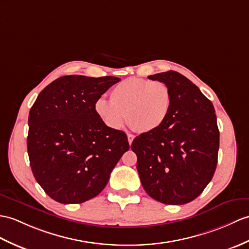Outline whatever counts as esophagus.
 Returning <instances> with one entry per match:
<instances>
[{
  "label": "esophagus",
  "instance_id": "1",
  "mask_svg": "<svg viewBox=\"0 0 249 249\" xmlns=\"http://www.w3.org/2000/svg\"><path fill=\"white\" fill-rule=\"evenodd\" d=\"M127 138H128V143L131 145V143H132V141H134V139H135V136L131 135V134H128V135H127Z\"/></svg>",
  "mask_w": 249,
  "mask_h": 249
}]
</instances>
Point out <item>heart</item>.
I'll list each match as a JSON object with an SVG mask.
<instances>
[{"label": "heart", "mask_w": 249, "mask_h": 249, "mask_svg": "<svg viewBox=\"0 0 249 249\" xmlns=\"http://www.w3.org/2000/svg\"><path fill=\"white\" fill-rule=\"evenodd\" d=\"M172 106V92L160 80L127 78L109 92V101L95 102L97 117L108 128H122L126 117L128 124L139 132L157 129L164 123Z\"/></svg>", "instance_id": "heart-1"}]
</instances>
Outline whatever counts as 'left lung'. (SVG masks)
I'll use <instances>...</instances> for the list:
<instances>
[{
  "label": "left lung",
  "instance_id": "obj_1",
  "mask_svg": "<svg viewBox=\"0 0 249 249\" xmlns=\"http://www.w3.org/2000/svg\"><path fill=\"white\" fill-rule=\"evenodd\" d=\"M148 78L169 85L172 106L162 125L132 141L137 170L152 198L165 205L187 204L200 195L216 169L219 131L214 107L176 71Z\"/></svg>",
  "mask_w": 249,
  "mask_h": 249
}]
</instances>
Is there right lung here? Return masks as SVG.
<instances>
[{"label": "right lung", "mask_w": 249, "mask_h": 249, "mask_svg": "<svg viewBox=\"0 0 249 249\" xmlns=\"http://www.w3.org/2000/svg\"><path fill=\"white\" fill-rule=\"evenodd\" d=\"M119 77L67 75L40 92L28 115L33 174L51 198L80 204L100 194L129 149L127 136L97 117V100Z\"/></svg>", "instance_id": "right-lung-1"}]
</instances>
